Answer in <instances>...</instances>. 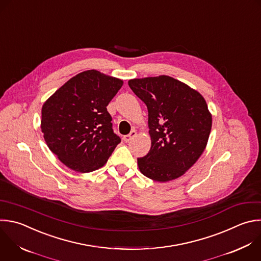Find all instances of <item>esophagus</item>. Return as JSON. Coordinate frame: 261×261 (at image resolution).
<instances>
[{"mask_svg":"<svg viewBox=\"0 0 261 261\" xmlns=\"http://www.w3.org/2000/svg\"><path fill=\"white\" fill-rule=\"evenodd\" d=\"M136 134H137V132H136L135 130H133V131H131V133H130L129 135H125V136L123 137V140H124L125 142H129L134 136H136Z\"/></svg>","mask_w":261,"mask_h":261,"instance_id":"esophagus-1","label":"esophagus"}]
</instances>
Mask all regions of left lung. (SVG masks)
I'll use <instances>...</instances> for the list:
<instances>
[{
    "label": "left lung",
    "mask_w": 261,
    "mask_h": 261,
    "mask_svg": "<svg viewBox=\"0 0 261 261\" xmlns=\"http://www.w3.org/2000/svg\"><path fill=\"white\" fill-rule=\"evenodd\" d=\"M131 90L146 106L151 146L137 159L142 174L154 181L176 179L203 153L212 127L204 97L169 75L133 79Z\"/></svg>",
    "instance_id": "obj_1"
}]
</instances>
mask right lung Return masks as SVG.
Masks as SVG:
<instances>
[{
	"mask_svg": "<svg viewBox=\"0 0 261 261\" xmlns=\"http://www.w3.org/2000/svg\"><path fill=\"white\" fill-rule=\"evenodd\" d=\"M123 81L90 69L68 80L42 108L41 129L50 150L81 173L102 167L121 138L107 107Z\"/></svg>",
	"mask_w": 261,
	"mask_h": 261,
	"instance_id": "obj_1",
	"label": "right lung"
}]
</instances>
